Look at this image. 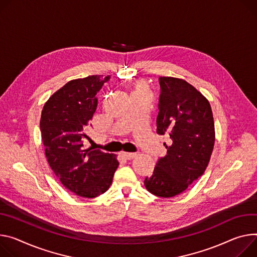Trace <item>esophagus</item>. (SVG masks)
I'll return each instance as SVG.
<instances>
[{
	"mask_svg": "<svg viewBox=\"0 0 257 257\" xmlns=\"http://www.w3.org/2000/svg\"><path fill=\"white\" fill-rule=\"evenodd\" d=\"M121 156L126 160H131L134 157H136V154L135 153H121Z\"/></svg>",
	"mask_w": 257,
	"mask_h": 257,
	"instance_id": "34e87169",
	"label": "esophagus"
}]
</instances>
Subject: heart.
Listing matches in <instances>:
<instances>
[{
  "label": "heart",
  "mask_w": 257,
  "mask_h": 257,
  "mask_svg": "<svg viewBox=\"0 0 257 257\" xmlns=\"http://www.w3.org/2000/svg\"><path fill=\"white\" fill-rule=\"evenodd\" d=\"M149 86L148 84L143 81L139 80L136 81L132 85V95H138V94H149Z\"/></svg>",
  "instance_id": "b5f03b06"
}]
</instances>
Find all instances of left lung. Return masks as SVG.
Returning <instances> with one entry per match:
<instances>
[{
	"label": "left lung",
	"instance_id": "1",
	"mask_svg": "<svg viewBox=\"0 0 257 257\" xmlns=\"http://www.w3.org/2000/svg\"><path fill=\"white\" fill-rule=\"evenodd\" d=\"M161 94L157 133H168L172 145L145 179L155 196L171 198L184 192L205 171L211 157L215 131L212 109L201 93L184 80L159 78Z\"/></svg>",
	"mask_w": 257,
	"mask_h": 257
}]
</instances>
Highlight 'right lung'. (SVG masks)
I'll return each mask as SVG.
<instances>
[{
  "mask_svg": "<svg viewBox=\"0 0 257 257\" xmlns=\"http://www.w3.org/2000/svg\"><path fill=\"white\" fill-rule=\"evenodd\" d=\"M109 76H88L69 81L45 103L40 121L45 155L65 188L84 198L106 192L119 166L115 156L84 150L89 121L95 112L97 92Z\"/></svg>",
  "mask_w": 257,
  "mask_h": 257,
  "instance_id": "right-lung-1",
  "label": "right lung"
}]
</instances>
